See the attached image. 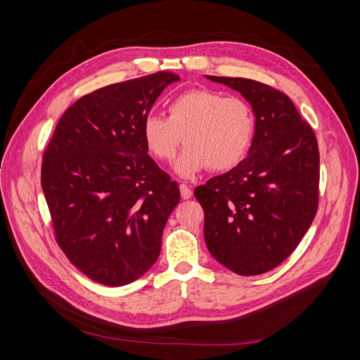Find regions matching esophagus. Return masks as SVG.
Wrapping results in <instances>:
<instances>
[{"mask_svg": "<svg viewBox=\"0 0 360 360\" xmlns=\"http://www.w3.org/2000/svg\"><path fill=\"white\" fill-rule=\"evenodd\" d=\"M180 193H181L183 200H189L192 197V189H191V186H188L186 183H181L180 184Z\"/></svg>", "mask_w": 360, "mask_h": 360, "instance_id": "34e87169", "label": "esophagus"}]
</instances>
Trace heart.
<instances>
[{"label": "heart", "mask_w": 360, "mask_h": 360, "mask_svg": "<svg viewBox=\"0 0 360 360\" xmlns=\"http://www.w3.org/2000/svg\"><path fill=\"white\" fill-rule=\"evenodd\" d=\"M141 132L159 160H171L184 139L188 147L176 162V171L191 177L204 168L221 172L237 167L252 146L255 114L242 97L195 89L174 97L168 117H144Z\"/></svg>", "instance_id": "1"}]
</instances>
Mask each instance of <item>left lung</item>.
Wrapping results in <instances>:
<instances>
[{
  "instance_id": "1",
  "label": "left lung",
  "mask_w": 360,
  "mask_h": 360,
  "mask_svg": "<svg viewBox=\"0 0 360 360\" xmlns=\"http://www.w3.org/2000/svg\"><path fill=\"white\" fill-rule=\"evenodd\" d=\"M252 105L249 155L195 189L204 238L222 266L242 276L266 274L288 258L319 209L320 153L312 127L290 97L267 84L207 76Z\"/></svg>"
}]
</instances>
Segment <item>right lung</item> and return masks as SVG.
I'll return each instance as SVG.
<instances>
[{"label": "right lung", "mask_w": 360, "mask_h": 360, "mask_svg": "<svg viewBox=\"0 0 360 360\" xmlns=\"http://www.w3.org/2000/svg\"><path fill=\"white\" fill-rule=\"evenodd\" d=\"M176 81V73L156 72L82 96L43 153L41 188L56 240L99 284L127 285L160 254L180 189L147 155L141 124Z\"/></svg>", "instance_id": "1"}]
</instances>
